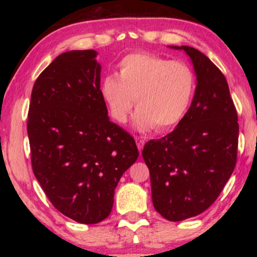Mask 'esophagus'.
I'll return each instance as SVG.
<instances>
[{
  "instance_id": "esophagus-1",
  "label": "esophagus",
  "mask_w": 257,
  "mask_h": 257,
  "mask_svg": "<svg viewBox=\"0 0 257 257\" xmlns=\"http://www.w3.org/2000/svg\"><path fill=\"white\" fill-rule=\"evenodd\" d=\"M136 143H137V146H138L139 152H142L143 151V147H144V144H145V141H144V139H142V138L136 137Z\"/></svg>"
}]
</instances>
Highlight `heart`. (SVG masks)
Listing matches in <instances>:
<instances>
[{
    "label": "heart",
    "instance_id": "obj_1",
    "mask_svg": "<svg viewBox=\"0 0 257 257\" xmlns=\"http://www.w3.org/2000/svg\"><path fill=\"white\" fill-rule=\"evenodd\" d=\"M196 87L188 64L150 53H132L118 63V77H104L101 95L119 123L127 122L135 99L134 124L139 130H168L184 119Z\"/></svg>",
    "mask_w": 257,
    "mask_h": 257
}]
</instances>
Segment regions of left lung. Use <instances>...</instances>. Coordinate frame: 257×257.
Returning a JSON list of instances; mask_svg holds the SVG:
<instances>
[{"instance_id": "8db88e82", "label": "left lung", "mask_w": 257, "mask_h": 257, "mask_svg": "<svg viewBox=\"0 0 257 257\" xmlns=\"http://www.w3.org/2000/svg\"><path fill=\"white\" fill-rule=\"evenodd\" d=\"M189 56L196 75L190 107L173 132L147 142L152 201L169 221L201 214L222 191L237 162L238 116L223 73L202 52L170 46Z\"/></svg>"}]
</instances>
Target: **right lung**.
<instances>
[{"mask_svg":"<svg viewBox=\"0 0 257 257\" xmlns=\"http://www.w3.org/2000/svg\"><path fill=\"white\" fill-rule=\"evenodd\" d=\"M96 56H56L35 81L27 123L35 177L56 210L84 224L108 216L116 185L139 154L108 119Z\"/></svg>","mask_w":257,"mask_h":257,"instance_id":"right-lung-1","label":"right lung"}]
</instances>
